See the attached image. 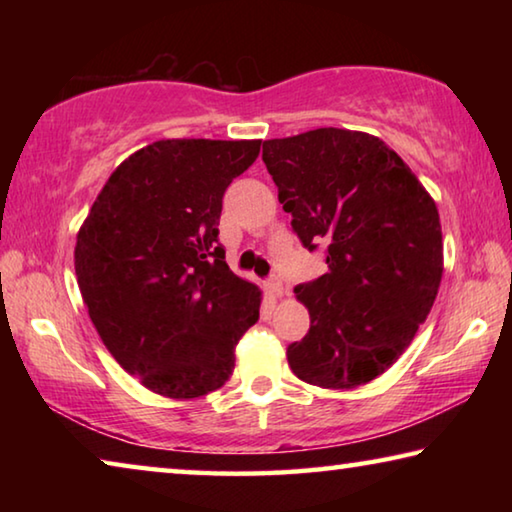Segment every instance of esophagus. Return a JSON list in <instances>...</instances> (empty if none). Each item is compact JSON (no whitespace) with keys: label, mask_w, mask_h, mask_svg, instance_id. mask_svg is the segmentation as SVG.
<instances>
[{"label":"esophagus","mask_w":512,"mask_h":512,"mask_svg":"<svg viewBox=\"0 0 512 512\" xmlns=\"http://www.w3.org/2000/svg\"><path fill=\"white\" fill-rule=\"evenodd\" d=\"M266 289L273 293V296H277V298H282L284 293H287V287H284V282L280 280V277H271V280L266 282Z\"/></svg>","instance_id":"esophagus-1"}]
</instances>
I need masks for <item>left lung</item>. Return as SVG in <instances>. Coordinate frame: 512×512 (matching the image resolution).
<instances>
[{"label":"left lung","mask_w":512,"mask_h":512,"mask_svg":"<svg viewBox=\"0 0 512 512\" xmlns=\"http://www.w3.org/2000/svg\"><path fill=\"white\" fill-rule=\"evenodd\" d=\"M262 160L305 248L327 244V273L296 287L311 325L287 350L293 375L334 391L368 384L409 348L438 296L436 201L400 155L361 131L266 140Z\"/></svg>","instance_id":"1"}]
</instances>
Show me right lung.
Returning <instances> with one entry per match:
<instances>
[{"instance_id":"obj_1","label":"right lung","mask_w":512,"mask_h":512,"mask_svg":"<svg viewBox=\"0 0 512 512\" xmlns=\"http://www.w3.org/2000/svg\"><path fill=\"white\" fill-rule=\"evenodd\" d=\"M262 140H160L119 164L74 248L92 325L149 391L194 400L235 370V345L257 323L262 291L219 246L223 194Z\"/></svg>"}]
</instances>
